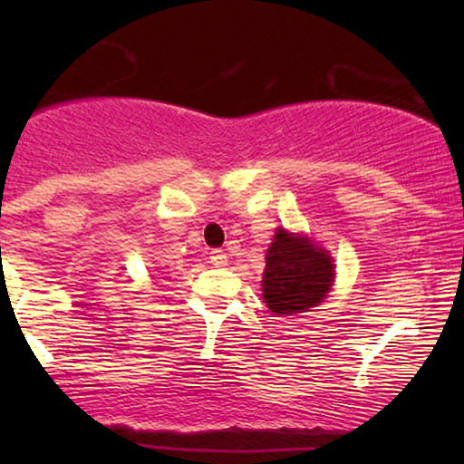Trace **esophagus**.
Wrapping results in <instances>:
<instances>
[{"label":"esophagus","instance_id":"34e87169","mask_svg":"<svg viewBox=\"0 0 464 464\" xmlns=\"http://www.w3.org/2000/svg\"><path fill=\"white\" fill-rule=\"evenodd\" d=\"M208 256H211V264L213 266H226V262H227V256H226V251L224 249H213L211 253H208Z\"/></svg>","mask_w":464,"mask_h":464}]
</instances>
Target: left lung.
I'll return each instance as SVG.
<instances>
[{"instance_id":"1","label":"left lung","mask_w":464,"mask_h":464,"mask_svg":"<svg viewBox=\"0 0 464 464\" xmlns=\"http://www.w3.org/2000/svg\"><path fill=\"white\" fill-rule=\"evenodd\" d=\"M334 281V262L308 238L278 230L266 253L264 300L272 313L294 314L325 300Z\"/></svg>"}]
</instances>
